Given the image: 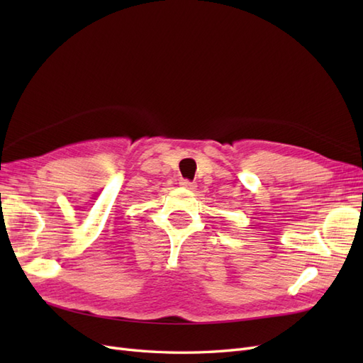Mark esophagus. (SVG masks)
Returning <instances> with one entry per match:
<instances>
[{
    "instance_id": "obj_1",
    "label": "esophagus",
    "mask_w": 363,
    "mask_h": 363,
    "mask_svg": "<svg viewBox=\"0 0 363 363\" xmlns=\"http://www.w3.org/2000/svg\"><path fill=\"white\" fill-rule=\"evenodd\" d=\"M180 186L184 189H195L196 188V184L194 182H189V180H182Z\"/></svg>"
}]
</instances>
